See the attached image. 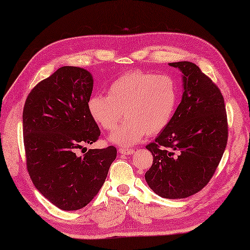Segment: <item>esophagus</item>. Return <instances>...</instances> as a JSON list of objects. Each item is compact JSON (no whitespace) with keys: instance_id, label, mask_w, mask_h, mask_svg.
<instances>
[{"instance_id":"obj_1","label":"esophagus","mask_w":250,"mask_h":250,"mask_svg":"<svg viewBox=\"0 0 250 250\" xmlns=\"http://www.w3.org/2000/svg\"><path fill=\"white\" fill-rule=\"evenodd\" d=\"M119 152L121 155H132L134 150L132 148H119Z\"/></svg>"}]
</instances>
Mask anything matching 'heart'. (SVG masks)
<instances>
[{"instance_id":"b5f03b06","label":"heart","mask_w":250,"mask_h":250,"mask_svg":"<svg viewBox=\"0 0 250 250\" xmlns=\"http://www.w3.org/2000/svg\"><path fill=\"white\" fill-rule=\"evenodd\" d=\"M178 103V88L168 75L134 70L110 83L108 95L94 94L88 101L92 119L106 131H114L125 113L126 121L110 141L133 145L144 135H157L171 122Z\"/></svg>"}]
</instances>
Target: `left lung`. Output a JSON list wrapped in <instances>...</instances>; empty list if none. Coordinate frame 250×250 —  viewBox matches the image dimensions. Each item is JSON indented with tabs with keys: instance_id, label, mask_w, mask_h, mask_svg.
<instances>
[{
	"instance_id": "left-lung-1",
	"label": "left lung",
	"mask_w": 250,
	"mask_h": 250,
	"mask_svg": "<svg viewBox=\"0 0 250 250\" xmlns=\"http://www.w3.org/2000/svg\"><path fill=\"white\" fill-rule=\"evenodd\" d=\"M183 72L182 102L169 125L146 146L153 156L145 179L166 199H185L203 189L218 167L228 142L220 89L192 62L169 63Z\"/></svg>"
}]
</instances>
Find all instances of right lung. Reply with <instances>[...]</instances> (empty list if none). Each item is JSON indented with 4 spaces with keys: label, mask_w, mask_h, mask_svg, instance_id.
I'll use <instances>...</instances> for the list:
<instances>
[{
    "label": "right lung",
    "mask_w": 250,
    "mask_h": 250,
    "mask_svg": "<svg viewBox=\"0 0 250 250\" xmlns=\"http://www.w3.org/2000/svg\"><path fill=\"white\" fill-rule=\"evenodd\" d=\"M92 88L88 71L62 66L37 83L24 103L26 169L35 188L63 210L81 209L92 201L117 156L114 146L78 155L101 135L88 110Z\"/></svg>",
    "instance_id": "1"
}]
</instances>
